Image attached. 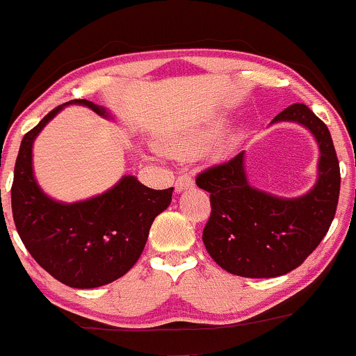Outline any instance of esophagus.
<instances>
[{
    "label": "esophagus",
    "instance_id": "1",
    "mask_svg": "<svg viewBox=\"0 0 356 356\" xmlns=\"http://www.w3.org/2000/svg\"><path fill=\"white\" fill-rule=\"evenodd\" d=\"M193 185H195V183H193V178L190 177V175L181 173L177 178V181H175V190H177V192L179 193V192H183V190L190 188V186H193Z\"/></svg>",
    "mask_w": 356,
    "mask_h": 356
}]
</instances>
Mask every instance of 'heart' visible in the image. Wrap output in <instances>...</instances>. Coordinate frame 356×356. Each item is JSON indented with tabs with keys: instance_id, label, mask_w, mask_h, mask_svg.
Returning <instances> with one entry per match:
<instances>
[{
	"instance_id": "1",
	"label": "heart",
	"mask_w": 356,
	"mask_h": 356,
	"mask_svg": "<svg viewBox=\"0 0 356 356\" xmlns=\"http://www.w3.org/2000/svg\"><path fill=\"white\" fill-rule=\"evenodd\" d=\"M226 122H228V118H226L225 115L214 116V118H211L209 122L197 127L195 130L188 131V134H185L183 137L177 138V140L173 142V149L178 154H183V156H190V154L199 152L200 149H204L205 145L214 142L216 138L221 135Z\"/></svg>"
}]
</instances>
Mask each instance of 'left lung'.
<instances>
[{
	"label": "left lung",
	"mask_w": 356,
	"mask_h": 356,
	"mask_svg": "<svg viewBox=\"0 0 356 356\" xmlns=\"http://www.w3.org/2000/svg\"><path fill=\"white\" fill-rule=\"evenodd\" d=\"M298 123L318 145L317 179L293 199L254 188L245 170V151L197 177L211 193V218L202 240L209 255L228 273L276 277L296 269L327 233L339 199V163L331 134L305 104H291L270 122Z\"/></svg>",
	"instance_id": "8db88e82"
}]
</instances>
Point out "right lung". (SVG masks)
I'll return each instance as SVG.
<instances>
[{
	"label": "right lung",
	"mask_w": 356,
	"mask_h": 356,
	"mask_svg": "<svg viewBox=\"0 0 356 356\" xmlns=\"http://www.w3.org/2000/svg\"><path fill=\"white\" fill-rule=\"evenodd\" d=\"M87 106L113 120L104 106L75 99L58 106L24 135L15 163L12 211L17 232L35 262L70 288L113 283L135 266L157 214L171 204L173 188L152 190L123 177L101 195L65 204L42 192L32 168L38 135L65 106Z\"/></svg>",
	"instance_id": "right-lung-1"
}]
</instances>
